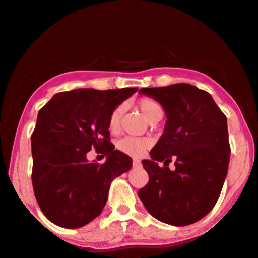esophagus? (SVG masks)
I'll return each instance as SVG.
<instances>
[{"instance_id": "34e87169", "label": "esophagus", "mask_w": 258, "mask_h": 258, "mask_svg": "<svg viewBox=\"0 0 258 258\" xmlns=\"http://www.w3.org/2000/svg\"><path fill=\"white\" fill-rule=\"evenodd\" d=\"M133 167H141L142 166V162L139 160H133Z\"/></svg>"}]
</instances>
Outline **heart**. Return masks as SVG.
<instances>
[{"mask_svg": "<svg viewBox=\"0 0 258 258\" xmlns=\"http://www.w3.org/2000/svg\"><path fill=\"white\" fill-rule=\"evenodd\" d=\"M137 108L141 110L143 116L149 122L159 121L163 115V109L156 99L150 97H142L137 101ZM123 114V105L120 104L113 109L108 119V130L111 133L119 131L121 117ZM151 147V141L148 138H136V137H123L117 142V149L121 153L128 155L132 157H139Z\"/></svg>", "mask_w": 258, "mask_h": 258, "instance_id": "1", "label": "heart"}]
</instances>
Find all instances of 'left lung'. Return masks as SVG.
<instances>
[{
  "label": "left lung",
  "mask_w": 258,
  "mask_h": 258,
  "mask_svg": "<svg viewBox=\"0 0 258 258\" xmlns=\"http://www.w3.org/2000/svg\"><path fill=\"white\" fill-rule=\"evenodd\" d=\"M166 111L163 135L143 160L149 182L138 196L154 218L173 226L197 222L213 209L228 170L227 117L210 94L191 84L144 88ZM176 160V169L168 166ZM159 162L165 166L160 167Z\"/></svg>",
  "instance_id": "left-lung-1"
}]
</instances>
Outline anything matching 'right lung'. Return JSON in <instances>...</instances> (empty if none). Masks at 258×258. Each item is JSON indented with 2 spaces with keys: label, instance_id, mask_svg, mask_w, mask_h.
Here are the masks:
<instances>
[{
  "label": "right lung",
  "instance_id": "obj_1",
  "mask_svg": "<svg viewBox=\"0 0 258 258\" xmlns=\"http://www.w3.org/2000/svg\"><path fill=\"white\" fill-rule=\"evenodd\" d=\"M137 88L77 89L58 92L39 110L31 136L32 186L46 219L63 228H79L102 213L111 180L131 169L132 159L110 143L108 119ZM107 156L99 165L86 154Z\"/></svg>",
  "mask_w": 258,
  "mask_h": 258
}]
</instances>
